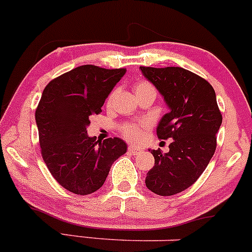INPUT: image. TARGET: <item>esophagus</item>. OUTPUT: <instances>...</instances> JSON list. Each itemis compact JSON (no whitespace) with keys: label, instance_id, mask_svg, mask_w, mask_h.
Listing matches in <instances>:
<instances>
[{"label":"esophagus","instance_id":"34e87169","mask_svg":"<svg viewBox=\"0 0 252 252\" xmlns=\"http://www.w3.org/2000/svg\"><path fill=\"white\" fill-rule=\"evenodd\" d=\"M140 151H142V149L140 148L133 147V145H129L128 147V153L132 154V155H137V154H139Z\"/></svg>","mask_w":252,"mask_h":252}]
</instances>
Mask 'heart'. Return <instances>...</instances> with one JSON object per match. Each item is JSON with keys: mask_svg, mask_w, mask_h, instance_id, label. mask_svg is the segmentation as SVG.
I'll return each instance as SVG.
<instances>
[{"mask_svg": "<svg viewBox=\"0 0 252 252\" xmlns=\"http://www.w3.org/2000/svg\"><path fill=\"white\" fill-rule=\"evenodd\" d=\"M145 89H154V88L149 83L142 82L136 86L134 93H137V91H140V90H145ZM112 97L113 94L109 97V101L112 99ZM147 127H148L147 125H132V124H129V125H125L123 127V133L124 136H125L128 140H131V142H139V140L144 137L145 128H147Z\"/></svg>", "mask_w": 252, "mask_h": 252, "instance_id": "heart-1", "label": "heart"}]
</instances>
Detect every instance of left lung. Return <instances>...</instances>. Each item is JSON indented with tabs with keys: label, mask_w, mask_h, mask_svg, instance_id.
Returning a JSON list of instances; mask_svg holds the SVG:
<instances>
[{
	"label": "left lung",
	"mask_w": 252,
	"mask_h": 252,
	"mask_svg": "<svg viewBox=\"0 0 252 252\" xmlns=\"http://www.w3.org/2000/svg\"><path fill=\"white\" fill-rule=\"evenodd\" d=\"M140 71L169 108L159 120L158 136L173 139L168 153L149 150L155 166L147 173L145 185L159 196H172L190 188L207 168L222 115L213 86L199 75L181 67H140Z\"/></svg>",
	"instance_id": "1"
}]
</instances>
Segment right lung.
<instances>
[{"label": "right lung", "instance_id": "obj_1", "mask_svg": "<svg viewBox=\"0 0 252 252\" xmlns=\"http://www.w3.org/2000/svg\"><path fill=\"white\" fill-rule=\"evenodd\" d=\"M125 68L84 64L45 86L36 109L44 163L66 190L85 196L102 188L112 164L127 151L120 138L99 142L88 126L99 114L108 94L125 75Z\"/></svg>", "mask_w": 252, "mask_h": 252}]
</instances>
